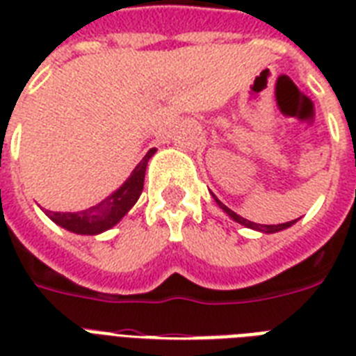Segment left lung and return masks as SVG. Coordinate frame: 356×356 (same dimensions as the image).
<instances>
[{"mask_svg":"<svg viewBox=\"0 0 356 356\" xmlns=\"http://www.w3.org/2000/svg\"><path fill=\"white\" fill-rule=\"evenodd\" d=\"M212 197H214V200H216V203H218V205L222 207L223 211L227 212L229 216L233 218L234 222L242 223V225H245V227H249V229H257V231H262V233H277V231H282V229L290 227V225H292V223H296V220H292V222H286V223H279V225H260V223L249 222V220H245V218L238 216L236 212H233V211H231V209H227V207L223 205L222 201L218 200L216 195H212Z\"/></svg>","mask_w":356,"mask_h":356,"instance_id":"left-lung-1","label":"left lung"}]
</instances>
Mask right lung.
<instances>
[{"instance_id": "obj_1", "label": "right lung", "mask_w": 356, "mask_h": 356, "mask_svg": "<svg viewBox=\"0 0 356 356\" xmlns=\"http://www.w3.org/2000/svg\"><path fill=\"white\" fill-rule=\"evenodd\" d=\"M155 147L147 151V155L140 161V164L133 170L131 177L122 184L113 195L103 200L99 205L86 209L83 212H51L47 211V216L60 227L68 229L77 234H97L107 231L122 220L129 212V209L138 201L142 188H144V175L147 161L155 153Z\"/></svg>"}]
</instances>
